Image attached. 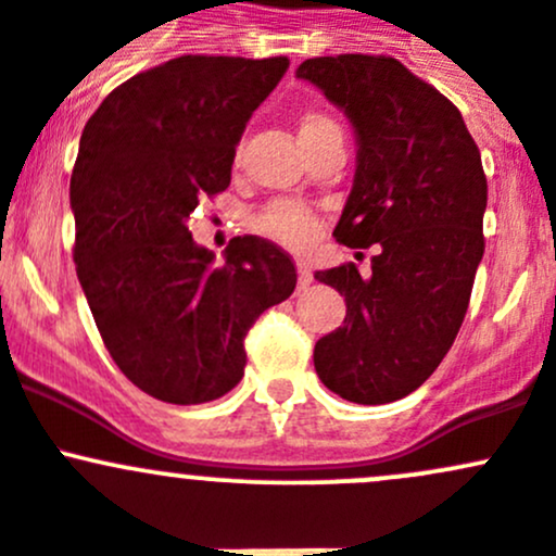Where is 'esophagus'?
Returning <instances> with one entry per match:
<instances>
[{"label": "esophagus", "instance_id": "obj_1", "mask_svg": "<svg viewBox=\"0 0 556 556\" xmlns=\"http://www.w3.org/2000/svg\"><path fill=\"white\" fill-rule=\"evenodd\" d=\"M295 266H299V288H309V285H312V268H309V263L299 261V263H295Z\"/></svg>", "mask_w": 556, "mask_h": 556}]
</instances>
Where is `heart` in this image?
<instances>
[{"label": "heart", "mask_w": 556, "mask_h": 556, "mask_svg": "<svg viewBox=\"0 0 556 556\" xmlns=\"http://www.w3.org/2000/svg\"><path fill=\"white\" fill-rule=\"evenodd\" d=\"M333 128H339L333 117L323 115V112H306L299 123V137L319 131H333ZM257 228H261L266 237L277 239V242L304 247L312 242L314 231H317V217L312 215V210L293 204V201H277V204L266 206V210L261 212Z\"/></svg>", "instance_id": "1"}]
</instances>
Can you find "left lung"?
<instances>
[{"mask_svg": "<svg viewBox=\"0 0 556 556\" xmlns=\"http://www.w3.org/2000/svg\"><path fill=\"white\" fill-rule=\"evenodd\" d=\"M295 75L350 117L357 169L336 242L377 244L314 279L346 301L341 328L314 344V368L344 401L406 397L454 344L484 255L486 177L463 115L390 55H319Z\"/></svg>", "mask_w": 556, "mask_h": 556, "instance_id": "obj_1", "label": "left lung"}]
</instances>
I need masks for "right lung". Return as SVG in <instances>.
<instances>
[{"label": "right lung", "instance_id": "1", "mask_svg": "<svg viewBox=\"0 0 556 556\" xmlns=\"http://www.w3.org/2000/svg\"><path fill=\"white\" fill-rule=\"evenodd\" d=\"M290 61L179 55L117 86L88 117L72 172L75 266L115 366L177 406L244 377V336L295 290V263L261 237L226 261L193 242L199 201L231 185L247 121Z\"/></svg>", "mask_w": 556, "mask_h": 556}]
</instances>
